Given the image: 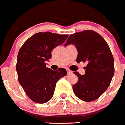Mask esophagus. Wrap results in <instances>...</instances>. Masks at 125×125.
Returning <instances> with one entry per match:
<instances>
[{
	"label": "esophagus",
	"instance_id": "esophagus-1",
	"mask_svg": "<svg viewBox=\"0 0 125 125\" xmlns=\"http://www.w3.org/2000/svg\"><path fill=\"white\" fill-rule=\"evenodd\" d=\"M67 71L68 74H72V73H73V72H72L69 69H67Z\"/></svg>",
	"mask_w": 125,
	"mask_h": 125
}]
</instances>
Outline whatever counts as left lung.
Listing matches in <instances>:
<instances>
[{
	"label": "left lung",
	"mask_w": 125,
	"mask_h": 125,
	"mask_svg": "<svg viewBox=\"0 0 125 125\" xmlns=\"http://www.w3.org/2000/svg\"><path fill=\"white\" fill-rule=\"evenodd\" d=\"M69 44L76 47L77 62L87 63L85 74L74 73L78 78L73 86L74 93L84 101H94L109 87L114 74V58L110 47L100 34L92 30L71 34L65 46Z\"/></svg>",
	"instance_id": "8db88e82"
}]
</instances>
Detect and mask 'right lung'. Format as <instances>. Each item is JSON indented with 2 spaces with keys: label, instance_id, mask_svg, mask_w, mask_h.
<instances>
[{
  "label": "right lung",
  "instance_id": "right-lung-1",
  "mask_svg": "<svg viewBox=\"0 0 125 125\" xmlns=\"http://www.w3.org/2000/svg\"><path fill=\"white\" fill-rule=\"evenodd\" d=\"M67 37V34L40 32L28 38L19 50L16 65L18 80L27 96L35 103L49 101L57 82L67 74L64 68L55 71L46 67L45 61L51 58L52 49Z\"/></svg>",
  "mask_w": 125,
  "mask_h": 125
}]
</instances>
